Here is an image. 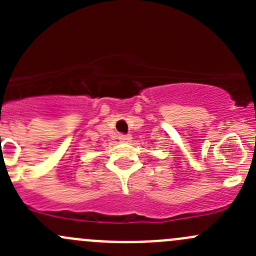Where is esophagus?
<instances>
[{"label": "esophagus", "instance_id": "1", "mask_svg": "<svg viewBox=\"0 0 256 256\" xmlns=\"http://www.w3.org/2000/svg\"><path fill=\"white\" fill-rule=\"evenodd\" d=\"M131 135H120L118 136V140L121 141V142H128V141L131 140Z\"/></svg>", "mask_w": 256, "mask_h": 256}]
</instances>
